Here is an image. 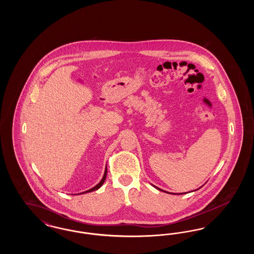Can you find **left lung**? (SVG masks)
Here are the masks:
<instances>
[{"mask_svg":"<svg viewBox=\"0 0 254 254\" xmlns=\"http://www.w3.org/2000/svg\"><path fill=\"white\" fill-rule=\"evenodd\" d=\"M152 186H153V185H152ZM153 187H154V188H156V189H157V190H161V191H164V192H167V191H165V190H161V189H159V188H157V187H155V186H153ZM198 190H199V189H198ZM168 193L177 194V193H170V192H168Z\"/></svg>","mask_w":254,"mask_h":254,"instance_id":"1","label":"left lung"}]
</instances>
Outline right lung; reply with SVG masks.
<instances>
[{"label":"right lung","instance_id":"right-lung-1","mask_svg":"<svg viewBox=\"0 0 254 254\" xmlns=\"http://www.w3.org/2000/svg\"><path fill=\"white\" fill-rule=\"evenodd\" d=\"M107 172H108V169H107V168H106V169H105V173H104V176H103V178H102V180L100 181V183H99V184H97L96 186H95V187H93L92 189H90V190H88L84 191V192H82V193L80 194L87 193V192H91V191H94V190H99V189H100V188L103 186L104 182H105V180H106V177H107Z\"/></svg>","mask_w":254,"mask_h":254}]
</instances>
